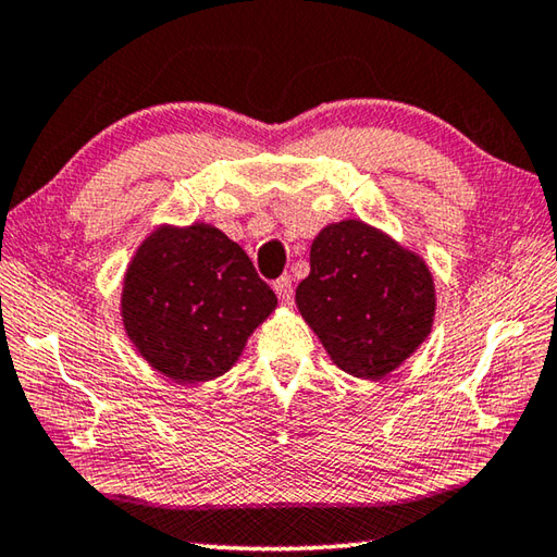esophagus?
Segmentation results:
<instances>
[{"label":"esophagus","instance_id":"obj_1","mask_svg":"<svg viewBox=\"0 0 557 557\" xmlns=\"http://www.w3.org/2000/svg\"><path fill=\"white\" fill-rule=\"evenodd\" d=\"M273 290H276L281 304H286V306L294 304V284H290V276H281L276 284H273Z\"/></svg>","mask_w":557,"mask_h":557}]
</instances>
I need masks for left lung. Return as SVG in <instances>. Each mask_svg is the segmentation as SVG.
<instances>
[{
    "mask_svg": "<svg viewBox=\"0 0 557 557\" xmlns=\"http://www.w3.org/2000/svg\"><path fill=\"white\" fill-rule=\"evenodd\" d=\"M435 281L421 253L362 220L325 224L310 247L296 306L330 359L376 382L433 330Z\"/></svg>",
    "mask_w": 557,
    "mask_h": 557,
    "instance_id": "1",
    "label": "left lung"
}]
</instances>
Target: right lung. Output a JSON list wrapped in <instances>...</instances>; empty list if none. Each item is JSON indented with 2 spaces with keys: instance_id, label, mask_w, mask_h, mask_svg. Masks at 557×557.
Segmentation results:
<instances>
[{
  "instance_id": "add662e5",
  "label": "right lung",
  "mask_w": 557,
  "mask_h": 557,
  "mask_svg": "<svg viewBox=\"0 0 557 557\" xmlns=\"http://www.w3.org/2000/svg\"><path fill=\"white\" fill-rule=\"evenodd\" d=\"M278 306L237 242L208 222L159 224L124 271L120 315L146 364L175 384H202L237 364Z\"/></svg>"
}]
</instances>
